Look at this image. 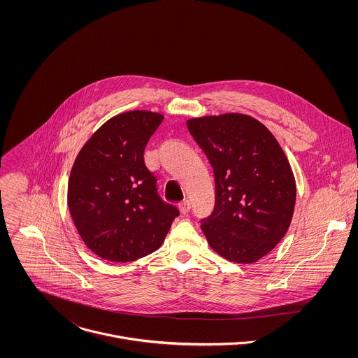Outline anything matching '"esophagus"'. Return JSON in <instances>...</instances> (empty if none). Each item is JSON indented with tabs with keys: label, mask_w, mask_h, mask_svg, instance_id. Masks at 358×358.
<instances>
[{
	"label": "esophagus",
	"mask_w": 358,
	"mask_h": 358,
	"mask_svg": "<svg viewBox=\"0 0 358 358\" xmlns=\"http://www.w3.org/2000/svg\"><path fill=\"white\" fill-rule=\"evenodd\" d=\"M190 209H192V204H190V201H187V200L179 204V210H180V213H182V215L189 213V212H190Z\"/></svg>",
	"instance_id": "1"
}]
</instances>
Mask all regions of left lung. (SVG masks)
I'll return each mask as SVG.
<instances>
[{
    "instance_id": "left-lung-1",
    "label": "left lung",
    "mask_w": 358,
    "mask_h": 358,
    "mask_svg": "<svg viewBox=\"0 0 358 358\" xmlns=\"http://www.w3.org/2000/svg\"><path fill=\"white\" fill-rule=\"evenodd\" d=\"M215 175V209L201 220L210 248L255 263L287 234L296 201L292 168L273 134L247 114L187 120Z\"/></svg>"
}]
</instances>
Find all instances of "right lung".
Returning a JSON list of instances; mask_svg holds the SVG:
<instances>
[{"mask_svg": "<svg viewBox=\"0 0 358 358\" xmlns=\"http://www.w3.org/2000/svg\"><path fill=\"white\" fill-rule=\"evenodd\" d=\"M159 113H121L77 155L67 204L85 245L110 262H134L157 251L179 210L164 203L146 168L145 148L162 122Z\"/></svg>", "mask_w": 358, "mask_h": 358, "instance_id": "1", "label": "right lung"}]
</instances>
